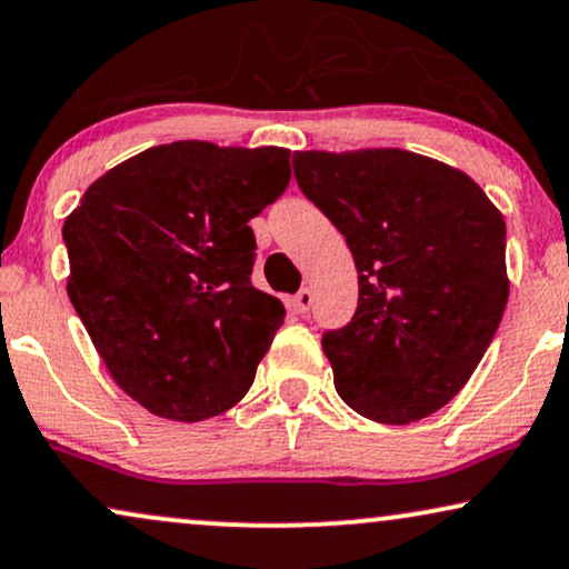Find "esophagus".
<instances>
[{
  "instance_id": "esophagus-1",
  "label": "esophagus",
  "mask_w": 569,
  "mask_h": 569,
  "mask_svg": "<svg viewBox=\"0 0 569 569\" xmlns=\"http://www.w3.org/2000/svg\"><path fill=\"white\" fill-rule=\"evenodd\" d=\"M312 301H315V297H312V291L309 289H301L297 297H293V309H297L299 315H307L309 309H312Z\"/></svg>"
}]
</instances>
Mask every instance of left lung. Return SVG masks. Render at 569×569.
Listing matches in <instances>:
<instances>
[{"mask_svg":"<svg viewBox=\"0 0 569 569\" xmlns=\"http://www.w3.org/2000/svg\"><path fill=\"white\" fill-rule=\"evenodd\" d=\"M293 177L359 272L351 322L322 336L338 396L380 423L439 411L505 315L502 213L468 173L398 148L305 150Z\"/></svg>","mask_w":569,"mask_h":569,"instance_id":"obj_1","label":"left lung"}]
</instances>
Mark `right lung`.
Returning a JSON list of instances; mask_svg holds the SVG:
<instances>
[{
    "label": "right lung",
    "instance_id": "add662e5",
    "mask_svg": "<svg viewBox=\"0 0 569 569\" xmlns=\"http://www.w3.org/2000/svg\"><path fill=\"white\" fill-rule=\"evenodd\" d=\"M291 150L181 140L113 166L67 216V293L98 356L150 413L237 406L286 309L252 286L249 221L286 192Z\"/></svg>",
    "mask_w": 569,
    "mask_h": 569
}]
</instances>
